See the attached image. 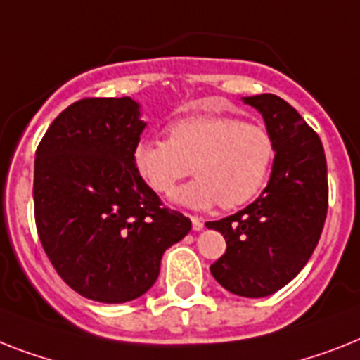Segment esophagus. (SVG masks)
<instances>
[{
  "label": "esophagus",
  "instance_id": "esophagus-1",
  "mask_svg": "<svg viewBox=\"0 0 360 360\" xmlns=\"http://www.w3.org/2000/svg\"><path fill=\"white\" fill-rule=\"evenodd\" d=\"M191 222H193V230L195 231H200L204 228V221H202L200 217H191Z\"/></svg>",
  "mask_w": 360,
  "mask_h": 360
}]
</instances>
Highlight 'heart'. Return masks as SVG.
Instances as JSON below:
<instances>
[{"instance_id":"obj_1","label":"heart","mask_w":360,"mask_h":360,"mask_svg":"<svg viewBox=\"0 0 360 360\" xmlns=\"http://www.w3.org/2000/svg\"><path fill=\"white\" fill-rule=\"evenodd\" d=\"M169 139L143 136L132 148L136 173L153 191L169 195L180 180L173 202L191 210H210L221 202L233 210L254 200L265 187L276 160V141L266 127L231 115L198 114L173 121Z\"/></svg>"}]
</instances>
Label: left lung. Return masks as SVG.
<instances>
[{
	"instance_id": "obj_1",
	"label": "left lung",
	"mask_w": 360,
	"mask_h": 360,
	"mask_svg": "<svg viewBox=\"0 0 360 360\" xmlns=\"http://www.w3.org/2000/svg\"><path fill=\"white\" fill-rule=\"evenodd\" d=\"M243 101L263 115L276 160L252 204L206 222L226 239V252L210 270L230 292L263 298L294 280L319 245L328 215V163L319 134L287 101L272 94Z\"/></svg>"
}]
</instances>
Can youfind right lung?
Here are the masks:
<instances>
[{
    "mask_svg": "<svg viewBox=\"0 0 360 360\" xmlns=\"http://www.w3.org/2000/svg\"><path fill=\"white\" fill-rule=\"evenodd\" d=\"M139 115L130 97L80 99L37 148L32 198L41 246L71 289L103 304L147 292L163 252L191 230L134 169L132 148L147 127Z\"/></svg>",
    "mask_w": 360,
    "mask_h": 360,
    "instance_id": "1",
    "label": "right lung"
}]
</instances>
